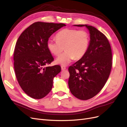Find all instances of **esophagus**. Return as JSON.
Instances as JSON below:
<instances>
[{
  "mask_svg": "<svg viewBox=\"0 0 127 127\" xmlns=\"http://www.w3.org/2000/svg\"><path fill=\"white\" fill-rule=\"evenodd\" d=\"M61 69H62V70L64 71V70H65V69H66V67L64 66H61Z\"/></svg>",
  "mask_w": 127,
  "mask_h": 127,
  "instance_id": "esophagus-1",
  "label": "esophagus"
}]
</instances>
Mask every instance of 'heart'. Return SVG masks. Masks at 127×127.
<instances>
[{"label":"heart","instance_id":"heart-1","mask_svg":"<svg viewBox=\"0 0 127 127\" xmlns=\"http://www.w3.org/2000/svg\"><path fill=\"white\" fill-rule=\"evenodd\" d=\"M56 39H50L47 46L50 52L55 56H59L56 63L66 66L75 59H80L87 52L90 45V35L85 30L65 29L56 35Z\"/></svg>","mask_w":127,"mask_h":127}]
</instances>
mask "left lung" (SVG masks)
<instances>
[{"mask_svg":"<svg viewBox=\"0 0 127 127\" xmlns=\"http://www.w3.org/2000/svg\"><path fill=\"white\" fill-rule=\"evenodd\" d=\"M85 26L90 32V40L87 52L77 62L68 67V87L77 99L87 100L95 96L103 88L112 67V51L108 38L96 28Z\"/></svg>","mask_w":127,"mask_h":127,"instance_id":"1","label":"left lung"}]
</instances>
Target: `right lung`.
I'll use <instances>...</instances> for the list:
<instances>
[{"label": "right lung", "instance_id": "add662e5", "mask_svg": "<svg viewBox=\"0 0 127 127\" xmlns=\"http://www.w3.org/2000/svg\"><path fill=\"white\" fill-rule=\"evenodd\" d=\"M66 25L34 23L20 35L14 54V69L18 82L25 93L40 99L50 92L53 78L61 72L60 65L47 66L54 61L47 46L50 36Z\"/></svg>", "mask_w": 127, "mask_h": 127}]
</instances>
